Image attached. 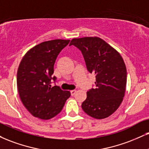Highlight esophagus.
<instances>
[{
  "label": "esophagus",
  "instance_id": "esophagus-1",
  "mask_svg": "<svg viewBox=\"0 0 149 149\" xmlns=\"http://www.w3.org/2000/svg\"><path fill=\"white\" fill-rule=\"evenodd\" d=\"M76 93V90H75V89H73V90H71V96H73V95H75V94Z\"/></svg>",
  "mask_w": 149,
  "mask_h": 149
}]
</instances>
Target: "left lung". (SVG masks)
<instances>
[{"mask_svg": "<svg viewBox=\"0 0 149 149\" xmlns=\"http://www.w3.org/2000/svg\"><path fill=\"white\" fill-rule=\"evenodd\" d=\"M81 51L86 67L96 77L94 88L87 92L82 103L84 112L93 118L104 119L117 110L123 101L127 82L126 67L115 49L98 37L73 39Z\"/></svg>", "mask_w": 149, "mask_h": 149, "instance_id": "obj_1", "label": "left lung"}]
</instances>
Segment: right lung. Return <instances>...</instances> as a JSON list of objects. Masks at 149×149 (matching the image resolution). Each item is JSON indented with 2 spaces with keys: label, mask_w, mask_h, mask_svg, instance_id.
Wrapping results in <instances>:
<instances>
[{
  "label": "right lung",
  "mask_w": 149,
  "mask_h": 149,
  "mask_svg": "<svg viewBox=\"0 0 149 149\" xmlns=\"http://www.w3.org/2000/svg\"><path fill=\"white\" fill-rule=\"evenodd\" d=\"M70 40L55 39L44 42L28 51L17 71V88L26 108L32 115L47 120L62 111L71 96L59 86H51L57 78L53 76L57 56Z\"/></svg>",
  "instance_id": "1"
}]
</instances>
